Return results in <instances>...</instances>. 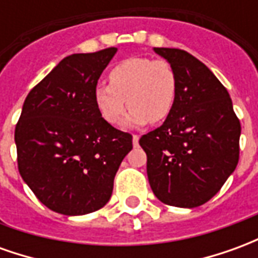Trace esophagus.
I'll return each mask as SVG.
<instances>
[{"label":"esophagus","mask_w":258,"mask_h":258,"mask_svg":"<svg viewBox=\"0 0 258 258\" xmlns=\"http://www.w3.org/2000/svg\"><path fill=\"white\" fill-rule=\"evenodd\" d=\"M138 141H140V137L138 135H133V145L138 146Z\"/></svg>","instance_id":"obj_1"}]
</instances>
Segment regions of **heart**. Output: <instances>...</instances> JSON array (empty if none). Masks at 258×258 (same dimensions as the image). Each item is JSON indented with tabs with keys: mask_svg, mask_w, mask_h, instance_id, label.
<instances>
[{
	"mask_svg": "<svg viewBox=\"0 0 258 258\" xmlns=\"http://www.w3.org/2000/svg\"><path fill=\"white\" fill-rule=\"evenodd\" d=\"M177 91V74L168 62L128 58L110 70L109 85H96L94 102L102 118L112 125L123 120L125 106L131 107L125 124L141 127L148 121H164L175 105Z\"/></svg>",
	"mask_w": 258,
	"mask_h": 258,
	"instance_id": "obj_1",
	"label": "heart"
}]
</instances>
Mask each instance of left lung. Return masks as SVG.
Here are the masks:
<instances>
[{"instance_id": "8db88e82", "label": "left lung", "mask_w": 258, "mask_h": 258, "mask_svg": "<svg viewBox=\"0 0 258 258\" xmlns=\"http://www.w3.org/2000/svg\"><path fill=\"white\" fill-rule=\"evenodd\" d=\"M178 80L173 110L159 128L142 135L148 179L157 199L194 209L210 200L235 171L240 123L227 88L210 69L175 48H153Z\"/></svg>"}]
</instances>
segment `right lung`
<instances>
[{
	"label": "right lung",
	"mask_w": 258,
	"mask_h": 258,
	"mask_svg": "<svg viewBox=\"0 0 258 258\" xmlns=\"http://www.w3.org/2000/svg\"><path fill=\"white\" fill-rule=\"evenodd\" d=\"M106 48L62 59L29 92L15 128L18 167L37 199L64 216L99 210L113 192L133 137L105 121L94 102Z\"/></svg>",
	"instance_id": "add662e5"
}]
</instances>
